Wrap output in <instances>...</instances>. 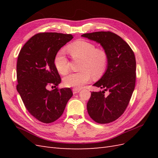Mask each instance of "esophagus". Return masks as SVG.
I'll list each match as a JSON object with an SVG mask.
<instances>
[{"instance_id": "esophagus-1", "label": "esophagus", "mask_w": 158, "mask_h": 158, "mask_svg": "<svg viewBox=\"0 0 158 158\" xmlns=\"http://www.w3.org/2000/svg\"><path fill=\"white\" fill-rule=\"evenodd\" d=\"M80 91H81V89H79V88H73V94H77V93L79 92Z\"/></svg>"}]
</instances>
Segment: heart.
<instances>
[{
	"mask_svg": "<svg viewBox=\"0 0 158 158\" xmlns=\"http://www.w3.org/2000/svg\"><path fill=\"white\" fill-rule=\"evenodd\" d=\"M73 58H81V71L72 73L63 79L64 85L69 88H81L92 79L99 78L105 72L108 56L105 50L96 48L95 45L84 40H78L67 47ZM54 65L62 75L69 70V62L64 49H60L54 57Z\"/></svg>",
	"mask_w": 158,
	"mask_h": 158,
	"instance_id": "1",
	"label": "heart"
}]
</instances>
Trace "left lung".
<instances>
[{"mask_svg":"<svg viewBox=\"0 0 158 158\" xmlns=\"http://www.w3.org/2000/svg\"><path fill=\"white\" fill-rule=\"evenodd\" d=\"M81 36L99 43L108 56L105 73L93 85L103 90L92 92L87 109L96 122L110 123L125 111L135 89V53L123 39L111 32L86 33ZM105 91L110 92L108 95L104 94Z\"/></svg>","mask_w":158,"mask_h":158,"instance_id":"8db88e82","label":"left lung"}]
</instances>
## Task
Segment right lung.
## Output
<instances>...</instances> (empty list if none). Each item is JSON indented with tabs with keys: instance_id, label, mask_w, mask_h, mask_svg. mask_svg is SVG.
<instances>
[{
	"instance_id": "add662e5",
	"label": "right lung",
	"mask_w": 158,
	"mask_h": 158,
	"mask_svg": "<svg viewBox=\"0 0 158 158\" xmlns=\"http://www.w3.org/2000/svg\"><path fill=\"white\" fill-rule=\"evenodd\" d=\"M72 35L43 32L25 43L17 62V90L28 112L45 123L62 115L73 96L69 88L58 89L61 78L54 65V57L62 47L72 40ZM55 87L48 90L49 85Z\"/></svg>"
}]
</instances>
